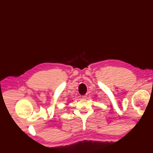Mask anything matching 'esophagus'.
I'll use <instances>...</instances> for the list:
<instances>
[{"label":"esophagus","mask_w":153,"mask_h":153,"mask_svg":"<svg viewBox=\"0 0 153 153\" xmlns=\"http://www.w3.org/2000/svg\"><path fill=\"white\" fill-rule=\"evenodd\" d=\"M86 97H87V95H83V96H82V99H83V100H85V99H86Z\"/></svg>","instance_id":"obj_1"}]
</instances>
